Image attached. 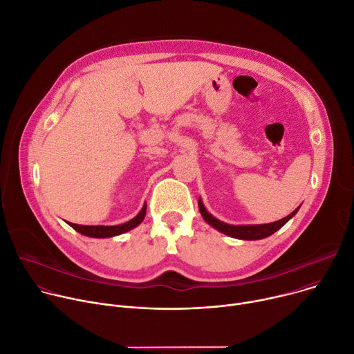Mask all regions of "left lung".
Wrapping results in <instances>:
<instances>
[{
    "mask_svg": "<svg viewBox=\"0 0 354 354\" xmlns=\"http://www.w3.org/2000/svg\"><path fill=\"white\" fill-rule=\"evenodd\" d=\"M199 205V210H201V215L203 216V219L210 225L214 226L215 229L221 230L225 234H229L232 238H236V239H243V241H257V239H263L270 236L276 230H279L281 226H283L290 218H293L296 215V212L299 210V207L296 210H293L292 214L283 219L272 222V223H265V225H243V226H233V225H227L225 222L218 221L216 218L212 216L209 212L205 209L202 201L199 199L198 202Z\"/></svg>",
    "mask_w": 354,
    "mask_h": 354,
    "instance_id": "obj_1",
    "label": "left lung"
}]
</instances>
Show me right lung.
I'll list each match as a JSON object with an SVG mask.
<instances>
[{
    "label": "right lung",
    "mask_w": 354,
    "mask_h": 354,
    "mask_svg": "<svg viewBox=\"0 0 354 354\" xmlns=\"http://www.w3.org/2000/svg\"><path fill=\"white\" fill-rule=\"evenodd\" d=\"M147 214V205H144L142 210L139 214L131 219L127 223L122 225H115V226H86V225H77V223H69V226H73L77 232L85 234V236L89 238H111V236H116V234L125 233L131 229H133L135 226H138L140 222L144 221Z\"/></svg>",
    "instance_id": "obj_1"
}]
</instances>
